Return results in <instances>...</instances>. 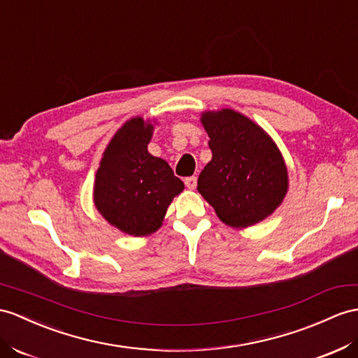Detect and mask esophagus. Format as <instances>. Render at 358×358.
<instances>
[{"instance_id":"1","label":"esophagus","mask_w":358,"mask_h":358,"mask_svg":"<svg viewBox=\"0 0 358 358\" xmlns=\"http://www.w3.org/2000/svg\"><path fill=\"white\" fill-rule=\"evenodd\" d=\"M185 185H187V188H189V189H194L196 185H197V178H196V176L185 178Z\"/></svg>"}]
</instances>
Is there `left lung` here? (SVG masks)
<instances>
[{
  "mask_svg": "<svg viewBox=\"0 0 358 358\" xmlns=\"http://www.w3.org/2000/svg\"><path fill=\"white\" fill-rule=\"evenodd\" d=\"M203 127L213 159L199 174L197 189L232 228H246L280 206L287 193V169L263 129L232 109L205 112Z\"/></svg>",
  "mask_w": 358,
  "mask_h": 358,
  "instance_id": "obj_1",
  "label": "left lung"
}]
</instances>
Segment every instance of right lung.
I'll list each match as a JSON object with an SVG mask.
<instances>
[{
  "instance_id": "add662e5",
  "label": "right lung",
  "mask_w": 358,
  "mask_h": 358,
  "mask_svg": "<svg viewBox=\"0 0 358 358\" xmlns=\"http://www.w3.org/2000/svg\"><path fill=\"white\" fill-rule=\"evenodd\" d=\"M152 124L132 118L112 138L95 174L94 202L110 224L134 237L161 226L184 182L170 165L147 150Z\"/></svg>"
}]
</instances>
